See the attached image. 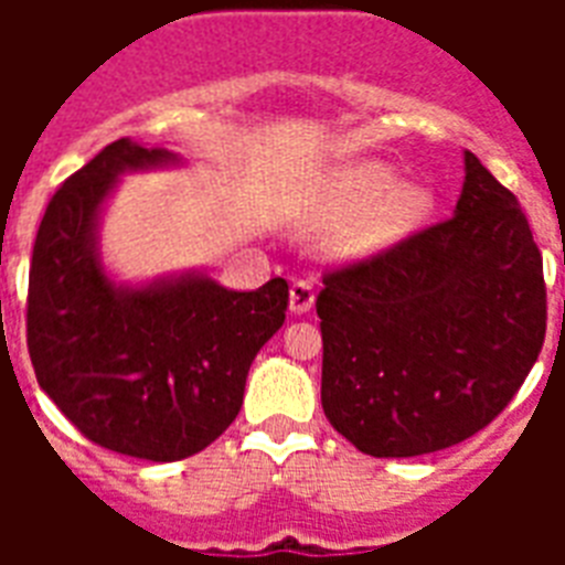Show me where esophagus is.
Segmentation results:
<instances>
[{
  "mask_svg": "<svg viewBox=\"0 0 565 565\" xmlns=\"http://www.w3.org/2000/svg\"><path fill=\"white\" fill-rule=\"evenodd\" d=\"M313 301H317V292L310 287L308 281H296L290 287V313L301 317V313H308L313 308Z\"/></svg>",
  "mask_w": 565,
  "mask_h": 565,
  "instance_id": "esophagus-1",
  "label": "esophagus"
}]
</instances>
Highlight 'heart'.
<instances>
[{
	"mask_svg": "<svg viewBox=\"0 0 565 565\" xmlns=\"http://www.w3.org/2000/svg\"><path fill=\"white\" fill-rule=\"evenodd\" d=\"M334 204L343 213L363 211L340 237V255L363 260L395 248L419 228L434 199L416 181H395L384 161L349 163L331 181Z\"/></svg>",
	"mask_w": 565,
	"mask_h": 565,
	"instance_id": "1",
	"label": "heart"
}]
</instances>
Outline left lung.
I'll use <instances>...</instances> for the list:
<instances>
[{"label": "left lung", "mask_w": 565, "mask_h": 565, "mask_svg": "<svg viewBox=\"0 0 565 565\" xmlns=\"http://www.w3.org/2000/svg\"><path fill=\"white\" fill-rule=\"evenodd\" d=\"M463 170L451 220L322 278V411L363 455L463 443L508 407L543 349L531 225L472 152Z\"/></svg>", "instance_id": "left-lung-1"}]
</instances>
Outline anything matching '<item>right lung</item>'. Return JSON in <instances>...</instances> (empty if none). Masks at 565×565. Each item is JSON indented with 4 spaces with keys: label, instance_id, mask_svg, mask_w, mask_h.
I'll list each match as a JSON object with an SVG mask.
<instances>
[{
    "label": "right lung",
    "instance_id": "1",
    "mask_svg": "<svg viewBox=\"0 0 565 565\" xmlns=\"http://www.w3.org/2000/svg\"><path fill=\"white\" fill-rule=\"evenodd\" d=\"M184 163L131 137L105 146L52 195L29 273L43 393L96 446L152 463L202 451L237 419L248 366L290 296L284 278L228 290L204 269L122 281L105 266L102 220L119 179Z\"/></svg>",
    "mask_w": 565,
    "mask_h": 565
}]
</instances>
